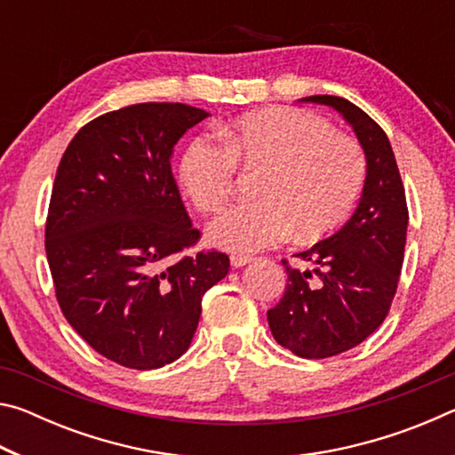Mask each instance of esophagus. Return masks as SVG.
Returning a JSON list of instances; mask_svg holds the SVG:
<instances>
[{
    "label": "esophagus",
    "mask_w": 455,
    "mask_h": 455,
    "mask_svg": "<svg viewBox=\"0 0 455 455\" xmlns=\"http://www.w3.org/2000/svg\"><path fill=\"white\" fill-rule=\"evenodd\" d=\"M252 260H255V259L249 257V255H233V257H230V265H233L235 268H241L244 265H251Z\"/></svg>",
    "instance_id": "obj_1"
}]
</instances>
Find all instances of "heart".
I'll return each mask as SVG.
<instances>
[{"label": "heart", "mask_w": 455, "mask_h": 455, "mask_svg": "<svg viewBox=\"0 0 455 455\" xmlns=\"http://www.w3.org/2000/svg\"><path fill=\"white\" fill-rule=\"evenodd\" d=\"M225 146L195 138L179 163V180L200 212L233 195L236 166L263 172L257 203L233 206L209 225L214 246L238 255L263 251L292 233L319 241L347 219L365 179V156L353 138L295 108H267L222 126Z\"/></svg>", "instance_id": "heart-1"}]
</instances>
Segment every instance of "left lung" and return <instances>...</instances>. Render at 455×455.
<instances>
[{
  "label": "left lung",
  "mask_w": 455,
  "mask_h": 455,
  "mask_svg": "<svg viewBox=\"0 0 455 455\" xmlns=\"http://www.w3.org/2000/svg\"><path fill=\"white\" fill-rule=\"evenodd\" d=\"M301 102L337 110L365 152L367 176L359 206L341 230L295 255L287 287L267 311L268 327L299 357L325 359L355 347L387 317L403 265L407 204L399 168L383 128L359 106L339 96Z\"/></svg>",
  "instance_id": "left-lung-1"
}]
</instances>
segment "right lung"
I'll use <instances>...</instances> for the list:
<instances>
[{"label":"right lung","instance_id":"obj_1","mask_svg":"<svg viewBox=\"0 0 455 455\" xmlns=\"http://www.w3.org/2000/svg\"><path fill=\"white\" fill-rule=\"evenodd\" d=\"M206 116L179 102L120 108L88 122L60 160L45 220L56 297L76 333L118 365L146 371L179 359L203 295L228 273L225 252L180 257L200 233L171 158Z\"/></svg>","mask_w":455,"mask_h":455}]
</instances>
